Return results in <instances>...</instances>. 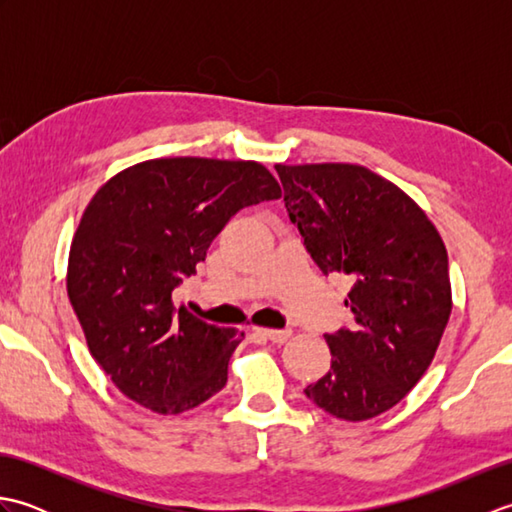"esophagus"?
<instances>
[{
	"mask_svg": "<svg viewBox=\"0 0 512 512\" xmlns=\"http://www.w3.org/2000/svg\"><path fill=\"white\" fill-rule=\"evenodd\" d=\"M255 332L257 334H262L264 339H268V341H273V343H286L290 336H292V332L290 330H270V328H255Z\"/></svg>",
	"mask_w": 512,
	"mask_h": 512,
	"instance_id": "esophagus-1",
	"label": "esophagus"
}]
</instances>
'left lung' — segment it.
<instances>
[{"instance_id":"1","label":"left lung","mask_w":512,"mask_h":512,"mask_svg":"<svg viewBox=\"0 0 512 512\" xmlns=\"http://www.w3.org/2000/svg\"><path fill=\"white\" fill-rule=\"evenodd\" d=\"M290 220L323 275L352 277L354 328L325 334L332 365L306 396L361 422L416 387L453 308L438 228L394 182L361 165H275Z\"/></svg>"}]
</instances>
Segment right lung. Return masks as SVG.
<instances>
[{"instance_id": "add662e5", "label": "right lung", "mask_w": 512, "mask_h": 512, "mask_svg": "<svg viewBox=\"0 0 512 512\" xmlns=\"http://www.w3.org/2000/svg\"><path fill=\"white\" fill-rule=\"evenodd\" d=\"M281 198L255 160L156 158L118 171L94 193L72 237L68 297L94 361L151 411L182 413L217 394L244 332L173 308L228 220Z\"/></svg>"}]
</instances>
